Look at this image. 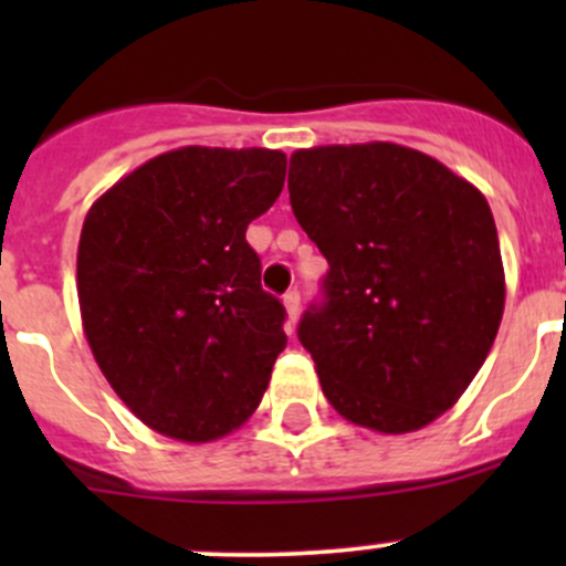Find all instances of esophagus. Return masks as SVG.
<instances>
[{"mask_svg":"<svg viewBox=\"0 0 566 566\" xmlns=\"http://www.w3.org/2000/svg\"><path fill=\"white\" fill-rule=\"evenodd\" d=\"M282 304H284V312H287L290 331H293V325L298 323V315H301V295H298V290H290V293L282 298Z\"/></svg>","mask_w":566,"mask_h":566,"instance_id":"obj_1","label":"esophagus"}]
</instances>
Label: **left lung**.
<instances>
[{"mask_svg": "<svg viewBox=\"0 0 566 566\" xmlns=\"http://www.w3.org/2000/svg\"><path fill=\"white\" fill-rule=\"evenodd\" d=\"M287 188L331 268L325 304L298 325L325 399L384 436L432 424L476 378L504 317L484 193L394 142L295 150Z\"/></svg>", "mask_w": 566, "mask_h": 566, "instance_id": "left-lung-1", "label": "left lung"}]
</instances>
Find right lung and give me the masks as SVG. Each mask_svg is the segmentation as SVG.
<instances>
[{
	"instance_id": "1",
	"label": "right lung",
	"mask_w": 566,
	"mask_h": 566,
	"mask_svg": "<svg viewBox=\"0 0 566 566\" xmlns=\"http://www.w3.org/2000/svg\"><path fill=\"white\" fill-rule=\"evenodd\" d=\"M268 147L188 145L106 188L76 256L82 328L125 408L182 443L249 421L287 345L247 227L284 186Z\"/></svg>"
}]
</instances>
